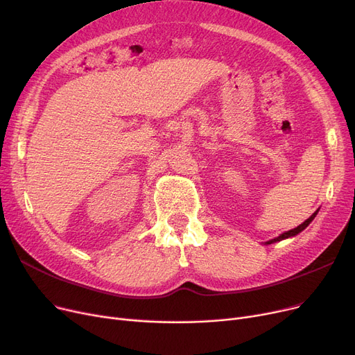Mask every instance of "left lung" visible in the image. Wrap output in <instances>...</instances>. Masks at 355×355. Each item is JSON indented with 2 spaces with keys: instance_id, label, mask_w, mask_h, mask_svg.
<instances>
[{
  "instance_id": "1",
  "label": "left lung",
  "mask_w": 355,
  "mask_h": 355,
  "mask_svg": "<svg viewBox=\"0 0 355 355\" xmlns=\"http://www.w3.org/2000/svg\"><path fill=\"white\" fill-rule=\"evenodd\" d=\"M318 214V210H316L309 218H306L302 225H300L297 227H295V229H292V230H288V232H285V233H282L281 236H277V237H275V239H272V240H269V241H266V245H272V243H276V241H281V240H285V239H288V237H293V236H296L297 233H301L302 230H305L308 226H309V223L315 218V216Z\"/></svg>"
}]
</instances>
